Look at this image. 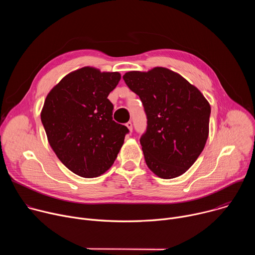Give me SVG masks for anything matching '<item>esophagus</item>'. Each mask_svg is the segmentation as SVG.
Wrapping results in <instances>:
<instances>
[{
    "instance_id": "obj_1",
    "label": "esophagus",
    "mask_w": 255,
    "mask_h": 255,
    "mask_svg": "<svg viewBox=\"0 0 255 255\" xmlns=\"http://www.w3.org/2000/svg\"><path fill=\"white\" fill-rule=\"evenodd\" d=\"M126 127L129 129V132L131 133V132H132V130H133V127H132V123H131V122H127V123H126Z\"/></svg>"
}]
</instances>
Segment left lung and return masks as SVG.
Listing matches in <instances>:
<instances>
[{
	"mask_svg": "<svg viewBox=\"0 0 255 255\" xmlns=\"http://www.w3.org/2000/svg\"><path fill=\"white\" fill-rule=\"evenodd\" d=\"M123 79L139 96L147 116L140 144L148 168L165 179L185 173L206 145L209 102L185 78L165 67L128 71Z\"/></svg>",
	"mask_w": 255,
	"mask_h": 255,
	"instance_id": "left-lung-1",
	"label": "left lung"
}]
</instances>
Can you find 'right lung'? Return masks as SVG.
<instances>
[{
  "mask_svg": "<svg viewBox=\"0 0 255 255\" xmlns=\"http://www.w3.org/2000/svg\"><path fill=\"white\" fill-rule=\"evenodd\" d=\"M120 80L118 71L85 66L66 75L44 101L40 116L49 145L82 177H97L110 168L129 132L113 120L108 99Z\"/></svg>",
  "mask_w": 255,
  "mask_h": 255,
  "instance_id": "1",
  "label": "right lung"
}]
</instances>
